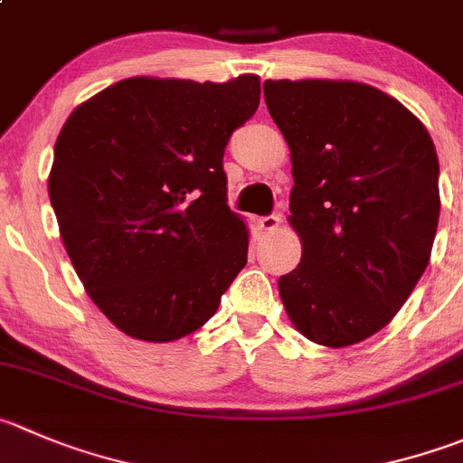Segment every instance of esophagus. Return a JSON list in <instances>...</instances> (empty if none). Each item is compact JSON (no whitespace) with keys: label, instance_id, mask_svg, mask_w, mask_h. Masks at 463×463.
<instances>
[{"label":"esophagus","instance_id":"34e87169","mask_svg":"<svg viewBox=\"0 0 463 463\" xmlns=\"http://www.w3.org/2000/svg\"><path fill=\"white\" fill-rule=\"evenodd\" d=\"M258 223L264 232H273L278 231V226H280V214H267V217H260Z\"/></svg>","mask_w":463,"mask_h":463}]
</instances>
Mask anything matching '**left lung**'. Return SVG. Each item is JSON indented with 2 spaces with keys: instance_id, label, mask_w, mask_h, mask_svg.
Segmentation results:
<instances>
[{
  "instance_id": "left-lung-1",
  "label": "left lung",
  "mask_w": 463,
  "mask_h": 463,
  "mask_svg": "<svg viewBox=\"0 0 463 463\" xmlns=\"http://www.w3.org/2000/svg\"><path fill=\"white\" fill-rule=\"evenodd\" d=\"M291 151L300 264L278 280L296 330L344 348L383 330L428 267L439 160L423 124L355 80H264Z\"/></svg>"
}]
</instances>
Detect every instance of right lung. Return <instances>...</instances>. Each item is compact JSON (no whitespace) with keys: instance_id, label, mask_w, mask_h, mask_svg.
<instances>
[{"instance_id":"obj_1","label":"right lung","mask_w":463,"mask_h":463,"mask_svg":"<svg viewBox=\"0 0 463 463\" xmlns=\"http://www.w3.org/2000/svg\"><path fill=\"white\" fill-rule=\"evenodd\" d=\"M260 79H124L80 103L53 146L49 199L90 298L133 339L199 330L244 269L223 151Z\"/></svg>"}]
</instances>
